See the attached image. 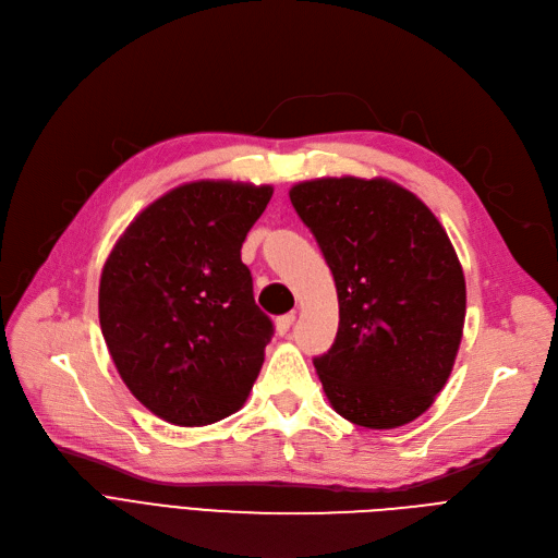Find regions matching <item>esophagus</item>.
Returning a JSON list of instances; mask_svg holds the SVG:
<instances>
[{"label": "esophagus", "mask_w": 558, "mask_h": 558, "mask_svg": "<svg viewBox=\"0 0 558 558\" xmlns=\"http://www.w3.org/2000/svg\"><path fill=\"white\" fill-rule=\"evenodd\" d=\"M294 318H296V314H294V312H289V314L278 316V320H276V330H278V335H280V337H284V335L291 330V326H294Z\"/></svg>", "instance_id": "34e87169"}]
</instances>
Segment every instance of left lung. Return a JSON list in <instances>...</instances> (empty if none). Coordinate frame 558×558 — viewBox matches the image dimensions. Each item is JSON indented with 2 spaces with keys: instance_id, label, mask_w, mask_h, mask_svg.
I'll use <instances>...</instances> for the list:
<instances>
[{
  "instance_id": "obj_1",
  "label": "left lung",
  "mask_w": 558,
  "mask_h": 558,
  "mask_svg": "<svg viewBox=\"0 0 558 558\" xmlns=\"http://www.w3.org/2000/svg\"><path fill=\"white\" fill-rule=\"evenodd\" d=\"M289 198L337 284V339L314 357L332 409L368 429L412 423L446 387L463 335L465 280L448 232L387 179H316Z\"/></svg>"
}]
</instances>
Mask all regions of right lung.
<instances>
[{"instance_id":"add662e5","label":"right lung","mask_w":558,"mask_h":558,"mask_svg":"<svg viewBox=\"0 0 558 558\" xmlns=\"http://www.w3.org/2000/svg\"><path fill=\"white\" fill-rule=\"evenodd\" d=\"M271 185L196 181L144 208L112 246L99 324L129 391L162 421L217 423L242 409L274 324L253 299L246 232Z\"/></svg>"}]
</instances>
